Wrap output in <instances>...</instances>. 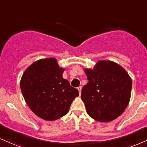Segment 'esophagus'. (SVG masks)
I'll return each instance as SVG.
<instances>
[{
  "mask_svg": "<svg viewBox=\"0 0 147 147\" xmlns=\"http://www.w3.org/2000/svg\"><path fill=\"white\" fill-rule=\"evenodd\" d=\"M77 89H78V90H79V95H81V87H78V88H77Z\"/></svg>",
  "mask_w": 147,
  "mask_h": 147,
  "instance_id": "34e87169",
  "label": "esophagus"
}]
</instances>
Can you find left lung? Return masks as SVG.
I'll list each match as a JSON object with an SVG mask.
<instances>
[{
  "mask_svg": "<svg viewBox=\"0 0 147 147\" xmlns=\"http://www.w3.org/2000/svg\"><path fill=\"white\" fill-rule=\"evenodd\" d=\"M89 81L83 87L81 100L88 114L100 123H107L124 112L131 98L132 81L118 63L100 60L93 69L86 68Z\"/></svg>",
  "mask_w": 147,
  "mask_h": 147,
  "instance_id": "1",
  "label": "left lung"
}]
</instances>
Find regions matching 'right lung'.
Masks as SVG:
<instances>
[{"mask_svg":"<svg viewBox=\"0 0 147 147\" xmlns=\"http://www.w3.org/2000/svg\"><path fill=\"white\" fill-rule=\"evenodd\" d=\"M65 69L55 58H46L30 65L22 76L20 89L29 108L45 121L59 119L68 112L79 91L63 79Z\"/></svg>","mask_w":147,"mask_h":147,"instance_id":"obj_1","label":"right lung"}]
</instances>
